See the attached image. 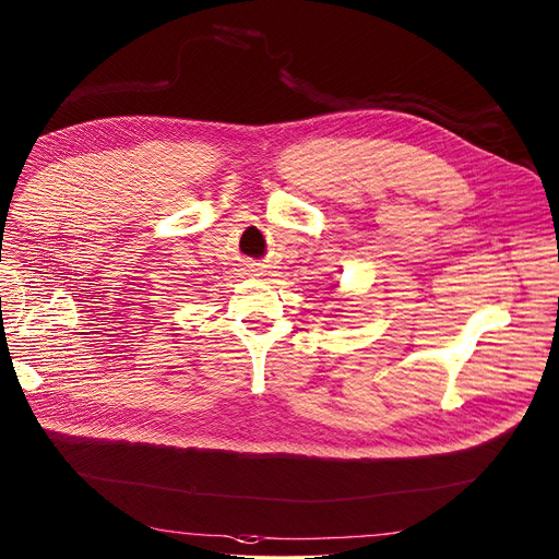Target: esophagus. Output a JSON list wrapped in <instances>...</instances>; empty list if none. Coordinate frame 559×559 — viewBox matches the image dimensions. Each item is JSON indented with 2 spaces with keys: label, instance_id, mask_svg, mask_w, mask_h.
Here are the masks:
<instances>
[{
  "label": "esophagus",
  "instance_id": "34e87169",
  "mask_svg": "<svg viewBox=\"0 0 559 559\" xmlns=\"http://www.w3.org/2000/svg\"><path fill=\"white\" fill-rule=\"evenodd\" d=\"M249 276H260V270H258V266H249Z\"/></svg>",
  "mask_w": 559,
  "mask_h": 559
}]
</instances>
